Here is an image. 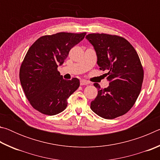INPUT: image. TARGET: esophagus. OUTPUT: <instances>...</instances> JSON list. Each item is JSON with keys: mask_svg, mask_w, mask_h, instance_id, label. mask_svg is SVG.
<instances>
[{"mask_svg": "<svg viewBox=\"0 0 160 160\" xmlns=\"http://www.w3.org/2000/svg\"><path fill=\"white\" fill-rule=\"evenodd\" d=\"M88 84H90V82H88V80H80V85H88Z\"/></svg>", "mask_w": 160, "mask_h": 160, "instance_id": "obj_1", "label": "esophagus"}]
</instances>
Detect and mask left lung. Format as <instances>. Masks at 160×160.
I'll return each instance as SVG.
<instances>
[{
	"mask_svg": "<svg viewBox=\"0 0 160 160\" xmlns=\"http://www.w3.org/2000/svg\"><path fill=\"white\" fill-rule=\"evenodd\" d=\"M86 39L93 46L97 64L107 70L108 88L94 86L98 94L90 108L101 117L113 119L125 114L138 97L144 78L141 62L133 47L123 37L107 34H89Z\"/></svg>",
	"mask_w": 160,
	"mask_h": 160,
	"instance_id": "obj_1",
	"label": "left lung"
}]
</instances>
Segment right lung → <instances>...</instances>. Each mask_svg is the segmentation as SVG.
<instances>
[{
	"label": "right lung",
	"mask_w": 160,
	"mask_h": 160,
	"mask_svg": "<svg viewBox=\"0 0 160 160\" xmlns=\"http://www.w3.org/2000/svg\"><path fill=\"white\" fill-rule=\"evenodd\" d=\"M85 34L59 32L45 35L29 48L20 66V80L26 97L38 112L53 116L66 109L68 99L79 88L80 81L76 78L64 80L58 66Z\"/></svg>",
	"instance_id": "right-lung-1"
}]
</instances>
